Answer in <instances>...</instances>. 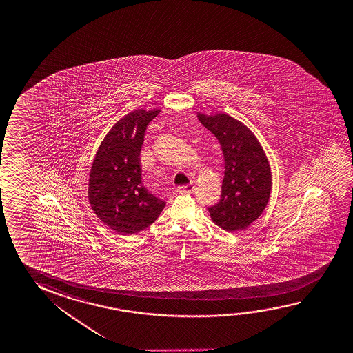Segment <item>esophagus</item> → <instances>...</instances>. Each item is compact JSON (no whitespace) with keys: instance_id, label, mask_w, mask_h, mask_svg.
<instances>
[{"instance_id":"esophagus-1","label":"esophagus","mask_w":353,"mask_h":353,"mask_svg":"<svg viewBox=\"0 0 353 353\" xmlns=\"http://www.w3.org/2000/svg\"><path fill=\"white\" fill-rule=\"evenodd\" d=\"M194 191V185H181L179 187V192L181 194H190Z\"/></svg>"}]
</instances>
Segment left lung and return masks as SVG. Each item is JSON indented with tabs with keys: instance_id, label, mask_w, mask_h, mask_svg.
<instances>
[{
	"instance_id": "1",
	"label": "left lung",
	"mask_w": 353,
	"mask_h": 353,
	"mask_svg": "<svg viewBox=\"0 0 353 353\" xmlns=\"http://www.w3.org/2000/svg\"><path fill=\"white\" fill-rule=\"evenodd\" d=\"M204 127L219 140L225 171L218 204L208 208L214 224L240 232L259 219L268 204L272 172L263 148L243 121L218 113H196Z\"/></svg>"
}]
</instances>
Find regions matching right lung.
Masks as SVG:
<instances>
[{"instance_id":"1","label":"right lung","mask_w":353,"mask_h":353,"mask_svg":"<svg viewBox=\"0 0 353 353\" xmlns=\"http://www.w3.org/2000/svg\"><path fill=\"white\" fill-rule=\"evenodd\" d=\"M160 110L121 117L99 145L88 179V202L101 221L121 235L151 225L166 203L141 183L140 150L146 127Z\"/></svg>"}]
</instances>
